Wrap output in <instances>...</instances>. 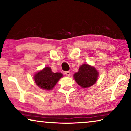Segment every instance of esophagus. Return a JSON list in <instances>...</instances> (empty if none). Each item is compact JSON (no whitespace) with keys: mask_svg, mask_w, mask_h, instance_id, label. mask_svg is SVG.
Returning <instances> with one entry per match:
<instances>
[{"mask_svg":"<svg viewBox=\"0 0 131 131\" xmlns=\"http://www.w3.org/2000/svg\"><path fill=\"white\" fill-rule=\"evenodd\" d=\"M65 74L66 75V76H70V71H66L65 72Z\"/></svg>","mask_w":131,"mask_h":131,"instance_id":"1","label":"esophagus"}]
</instances>
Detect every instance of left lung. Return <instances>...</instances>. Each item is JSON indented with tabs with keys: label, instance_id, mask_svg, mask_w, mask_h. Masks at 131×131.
I'll use <instances>...</instances> for the list:
<instances>
[{
	"label": "left lung",
	"instance_id": "obj_1",
	"mask_svg": "<svg viewBox=\"0 0 131 131\" xmlns=\"http://www.w3.org/2000/svg\"><path fill=\"white\" fill-rule=\"evenodd\" d=\"M98 74V71L94 67L88 64H83L80 66L78 72L74 74V78L80 86L85 88L96 83Z\"/></svg>",
	"mask_w": 131,
	"mask_h": 131
}]
</instances>
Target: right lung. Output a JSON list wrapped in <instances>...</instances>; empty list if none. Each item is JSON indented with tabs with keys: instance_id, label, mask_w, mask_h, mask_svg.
I'll return each mask as SVG.
<instances>
[{
	"instance_id": "obj_1",
	"label": "right lung",
	"mask_w": 131,
	"mask_h": 131,
	"mask_svg": "<svg viewBox=\"0 0 131 131\" xmlns=\"http://www.w3.org/2000/svg\"><path fill=\"white\" fill-rule=\"evenodd\" d=\"M62 77L61 73H53L51 67H46L42 70L34 75V80L36 85L45 90H52L57 82Z\"/></svg>"
}]
</instances>
